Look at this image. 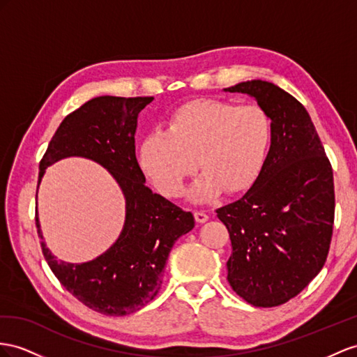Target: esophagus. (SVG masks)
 Returning a JSON list of instances; mask_svg holds the SVG:
<instances>
[{
  "mask_svg": "<svg viewBox=\"0 0 357 357\" xmlns=\"http://www.w3.org/2000/svg\"><path fill=\"white\" fill-rule=\"evenodd\" d=\"M195 218H196L197 223H205V222H208L209 217L204 211H195Z\"/></svg>",
  "mask_w": 357,
  "mask_h": 357,
  "instance_id": "obj_1",
  "label": "esophagus"
}]
</instances>
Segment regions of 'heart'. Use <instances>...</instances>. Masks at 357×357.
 <instances>
[{"label":"heart","mask_w":357,"mask_h":357,"mask_svg":"<svg viewBox=\"0 0 357 357\" xmlns=\"http://www.w3.org/2000/svg\"><path fill=\"white\" fill-rule=\"evenodd\" d=\"M273 140V122L259 105L199 99L181 105L140 144L144 175L161 195L178 197L185 181L202 170L190 197L206 202L222 193H238L252 185L266 162Z\"/></svg>","instance_id":"obj_1"}]
</instances>
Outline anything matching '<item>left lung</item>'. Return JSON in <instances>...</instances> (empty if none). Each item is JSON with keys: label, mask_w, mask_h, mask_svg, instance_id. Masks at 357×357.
I'll use <instances>...</instances> for the list:
<instances>
[{"label": "left lung", "mask_w": 357, "mask_h": 357, "mask_svg": "<svg viewBox=\"0 0 357 357\" xmlns=\"http://www.w3.org/2000/svg\"><path fill=\"white\" fill-rule=\"evenodd\" d=\"M225 91L257 100L273 122L268 157L241 199L217 209L229 231L227 280L253 306H279L309 285L331 248L333 172L306 108L262 79Z\"/></svg>", "instance_id": "obj_1"}]
</instances>
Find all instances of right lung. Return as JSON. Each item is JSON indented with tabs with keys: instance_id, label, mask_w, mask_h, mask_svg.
Returning a JSON list of instances; mask_svg holds the SVG:
<instances>
[{
	"instance_id": "right-lung-1",
	"label": "right lung",
	"mask_w": 357,
	"mask_h": 357,
	"mask_svg": "<svg viewBox=\"0 0 357 357\" xmlns=\"http://www.w3.org/2000/svg\"><path fill=\"white\" fill-rule=\"evenodd\" d=\"M153 98L98 96L65 117L39 164L45 170L69 157L100 164L125 197V223L119 238L95 259L59 261L43 241V257L56 278L81 303L99 314L123 317L137 312L158 294L169 253L179 236L195 227L191 213L152 193L135 158L137 119ZM38 197V196H36Z\"/></svg>"
}]
</instances>
